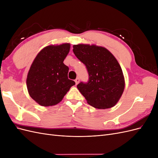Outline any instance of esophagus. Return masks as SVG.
I'll use <instances>...</instances> for the list:
<instances>
[{"label":"esophagus","mask_w":158,"mask_h":158,"mask_svg":"<svg viewBox=\"0 0 158 158\" xmlns=\"http://www.w3.org/2000/svg\"><path fill=\"white\" fill-rule=\"evenodd\" d=\"M79 82H80V79H79V78H76V79L75 80V83H76V84L77 85V84L79 83Z\"/></svg>","instance_id":"34e87169"}]
</instances>
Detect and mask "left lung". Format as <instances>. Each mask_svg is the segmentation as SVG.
<instances>
[{"instance_id": "left-lung-1", "label": "left lung", "mask_w": 158, "mask_h": 158, "mask_svg": "<svg viewBox=\"0 0 158 158\" xmlns=\"http://www.w3.org/2000/svg\"><path fill=\"white\" fill-rule=\"evenodd\" d=\"M73 52L88 72V83L77 85L87 103L99 109L114 107L125 86L123 70L115 57L106 48L96 45H74Z\"/></svg>"}]
</instances>
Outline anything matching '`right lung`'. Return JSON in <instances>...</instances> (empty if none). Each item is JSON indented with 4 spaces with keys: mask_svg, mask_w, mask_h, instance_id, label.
I'll return each mask as SVG.
<instances>
[{
    "mask_svg": "<svg viewBox=\"0 0 158 158\" xmlns=\"http://www.w3.org/2000/svg\"><path fill=\"white\" fill-rule=\"evenodd\" d=\"M70 44L48 45L40 51L28 72V93L35 102L48 107L62 101L75 84L68 78L69 67L63 61L70 51Z\"/></svg>",
    "mask_w": 158,
    "mask_h": 158,
    "instance_id": "obj_1",
    "label": "right lung"
}]
</instances>
